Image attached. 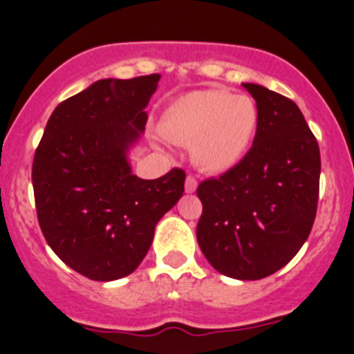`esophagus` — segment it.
I'll return each instance as SVG.
<instances>
[{
    "label": "esophagus",
    "mask_w": 354,
    "mask_h": 354,
    "mask_svg": "<svg viewBox=\"0 0 354 354\" xmlns=\"http://www.w3.org/2000/svg\"><path fill=\"white\" fill-rule=\"evenodd\" d=\"M197 190V180L194 176H187V181H185V192L187 194H194Z\"/></svg>",
    "instance_id": "1"
}]
</instances>
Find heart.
<instances>
[{
    "label": "heart",
    "instance_id": "b5f03b06",
    "mask_svg": "<svg viewBox=\"0 0 354 354\" xmlns=\"http://www.w3.org/2000/svg\"><path fill=\"white\" fill-rule=\"evenodd\" d=\"M259 120L250 95L205 88L174 99L160 116L159 131L173 144H192V160L203 173L224 174L250 152Z\"/></svg>",
    "mask_w": 354,
    "mask_h": 354
}]
</instances>
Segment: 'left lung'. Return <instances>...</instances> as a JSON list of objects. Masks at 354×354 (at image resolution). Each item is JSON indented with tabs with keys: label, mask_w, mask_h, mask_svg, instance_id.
I'll return each instance as SVG.
<instances>
[{
	"label": "left lung",
	"mask_w": 354,
	"mask_h": 354,
	"mask_svg": "<svg viewBox=\"0 0 354 354\" xmlns=\"http://www.w3.org/2000/svg\"><path fill=\"white\" fill-rule=\"evenodd\" d=\"M243 87L259 106V130L234 169L198 185L197 240L217 272L257 281L283 269L312 231L320 151L291 99L259 84Z\"/></svg>",
	"instance_id": "8db88e82"
}]
</instances>
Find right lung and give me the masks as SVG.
<instances>
[{
    "label": "right lung",
    "mask_w": 354,
    "mask_h": 354,
    "mask_svg": "<svg viewBox=\"0 0 354 354\" xmlns=\"http://www.w3.org/2000/svg\"><path fill=\"white\" fill-rule=\"evenodd\" d=\"M160 75L102 78L56 106L32 164L39 226L53 252L92 281H116L147 255L160 217L185 192V171L133 174Z\"/></svg>",
    "instance_id": "obj_1"
}]
</instances>
